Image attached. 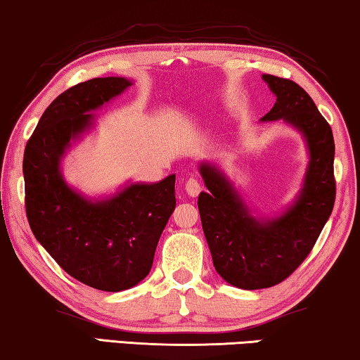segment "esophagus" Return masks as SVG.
I'll return each instance as SVG.
<instances>
[{"label":"esophagus","instance_id":"obj_1","mask_svg":"<svg viewBox=\"0 0 360 360\" xmlns=\"http://www.w3.org/2000/svg\"><path fill=\"white\" fill-rule=\"evenodd\" d=\"M200 191H202V186H200V182H198V179H195V178L187 179V182H186L187 194H189L191 197H197L198 194H200Z\"/></svg>","mask_w":360,"mask_h":360}]
</instances>
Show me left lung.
Segmentation results:
<instances>
[{
  "mask_svg": "<svg viewBox=\"0 0 360 360\" xmlns=\"http://www.w3.org/2000/svg\"><path fill=\"white\" fill-rule=\"evenodd\" d=\"M276 103L262 121L283 120L304 134L310 163L296 203L266 223L250 217L238 192L218 169L202 165L207 192L198 212L217 271L233 286L264 289L291 276L310 254L336 198L335 141L331 127L310 95L291 79L264 74Z\"/></svg>",
  "mask_w": 360,
  "mask_h": 360,
  "instance_id": "left-lung-1",
  "label": "left lung"
}]
</instances>
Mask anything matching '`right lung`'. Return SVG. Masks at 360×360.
Here are the masks:
<instances>
[{
  "label": "right lung",
  "instance_id": "right-lung-1",
  "mask_svg": "<svg viewBox=\"0 0 360 360\" xmlns=\"http://www.w3.org/2000/svg\"><path fill=\"white\" fill-rule=\"evenodd\" d=\"M131 82L96 77L56 96L43 112L24 152L25 213L37 240L77 281L117 292L141 283L176 207V176L157 184H131L92 203L69 189L60 158L69 141L90 124L95 110Z\"/></svg>",
  "mask_w": 360,
  "mask_h": 360
}]
</instances>
